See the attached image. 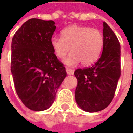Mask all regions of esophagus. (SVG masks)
I'll list each match as a JSON object with an SVG mask.
<instances>
[{"label": "esophagus", "instance_id": "1", "mask_svg": "<svg viewBox=\"0 0 133 133\" xmlns=\"http://www.w3.org/2000/svg\"><path fill=\"white\" fill-rule=\"evenodd\" d=\"M66 73L69 75H73V73H74V70H73V69H70V68H68V67H66Z\"/></svg>", "mask_w": 133, "mask_h": 133}]
</instances>
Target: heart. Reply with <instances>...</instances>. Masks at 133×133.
Returning a JSON list of instances; mask_svg holds the SVG:
<instances>
[{"instance_id": "1", "label": "heart", "mask_w": 133, "mask_h": 133, "mask_svg": "<svg viewBox=\"0 0 133 133\" xmlns=\"http://www.w3.org/2000/svg\"><path fill=\"white\" fill-rule=\"evenodd\" d=\"M61 34V38H52L51 46L59 59L64 58L71 50L72 52L64 60L65 64L74 66L81 62L87 66L98 59L104 46V37L99 30L72 25L64 29Z\"/></svg>"}]
</instances>
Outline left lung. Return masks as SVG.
<instances>
[{
    "mask_svg": "<svg viewBox=\"0 0 133 133\" xmlns=\"http://www.w3.org/2000/svg\"><path fill=\"white\" fill-rule=\"evenodd\" d=\"M104 46L102 54L91 67L78 69L75 98L85 112H95L105 109L114 97L121 76L120 43L112 29L103 23Z\"/></svg>",
    "mask_w": 133,
    "mask_h": 133,
    "instance_id": "left-lung-1",
    "label": "left lung"
}]
</instances>
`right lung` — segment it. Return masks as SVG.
Returning <instances> with one entry per match:
<instances>
[{"instance_id":"right-lung-1","label":"right lung","mask_w":133,"mask_h":133,"mask_svg":"<svg viewBox=\"0 0 133 133\" xmlns=\"http://www.w3.org/2000/svg\"><path fill=\"white\" fill-rule=\"evenodd\" d=\"M53 21L32 18L19 28L12 41L11 72L16 92L27 108L49 109L66 76L54 54L51 39Z\"/></svg>"}]
</instances>
